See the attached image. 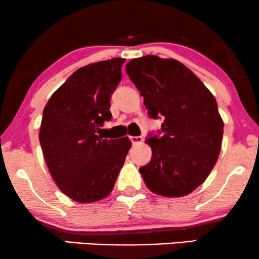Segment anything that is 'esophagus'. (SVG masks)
Returning <instances> with one entry per match:
<instances>
[{
  "label": "esophagus",
  "instance_id": "34e87169",
  "mask_svg": "<svg viewBox=\"0 0 259 259\" xmlns=\"http://www.w3.org/2000/svg\"><path fill=\"white\" fill-rule=\"evenodd\" d=\"M131 142H132V144H139V143H142L143 140V137H130Z\"/></svg>",
  "mask_w": 259,
  "mask_h": 259
}]
</instances>
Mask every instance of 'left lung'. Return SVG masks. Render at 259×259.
<instances>
[{
    "instance_id": "obj_1",
    "label": "left lung",
    "mask_w": 259,
    "mask_h": 259,
    "mask_svg": "<svg viewBox=\"0 0 259 259\" xmlns=\"http://www.w3.org/2000/svg\"><path fill=\"white\" fill-rule=\"evenodd\" d=\"M152 119L163 117L162 137H149L150 163L139 169L151 192L184 197L200 186L221 151L223 120L209 89L174 59L148 55L126 65Z\"/></svg>"
}]
</instances>
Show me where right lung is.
<instances>
[{"instance_id":"1","label":"right lung","mask_w":259,"mask_h":259,"mask_svg":"<svg viewBox=\"0 0 259 259\" xmlns=\"http://www.w3.org/2000/svg\"><path fill=\"white\" fill-rule=\"evenodd\" d=\"M123 62L111 59L76 69L43 110L39 143L48 169L60 191L78 203L109 196L132 145L128 137L96 135L111 119L110 96Z\"/></svg>"}]
</instances>
